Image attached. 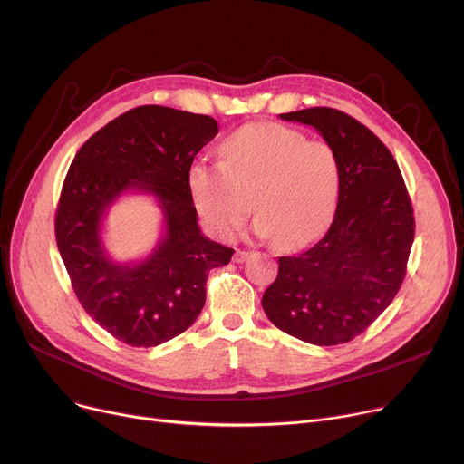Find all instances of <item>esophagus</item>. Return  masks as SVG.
Segmentation results:
<instances>
[{"label": "esophagus", "mask_w": 464, "mask_h": 464, "mask_svg": "<svg viewBox=\"0 0 464 464\" xmlns=\"http://www.w3.org/2000/svg\"><path fill=\"white\" fill-rule=\"evenodd\" d=\"M246 257H248V252H245V250H235L233 261H235V263H242Z\"/></svg>", "instance_id": "34e87169"}]
</instances>
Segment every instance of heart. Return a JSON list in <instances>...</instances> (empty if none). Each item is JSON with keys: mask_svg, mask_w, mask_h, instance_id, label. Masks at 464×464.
<instances>
[{"mask_svg": "<svg viewBox=\"0 0 464 464\" xmlns=\"http://www.w3.org/2000/svg\"><path fill=\"white\" fill-rule=\"evenodd\" d=\"M222 163H195L189 193L207 227L229 237L252 208L256 235L299 248L329 226L340 189L329 144L280 124H252L229 135Z\"/></svg>", "mask_w": 464, "mask_h": 464, "instance_id": "obj_1", "label": "heart"}]
</instances>
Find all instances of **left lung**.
<instances>
[{"instance_id": "1", "label": "left lung", "mask_w": 464, "mask_h": 464, "mask_svg": "<svg viewBox=\"0 0 464 464\" xmlns=\"http://www.w3.org/2000/svg\"><path fill=\"white\" fill-rule=\"evenodd\" d=\"M312 126L340 169L336 212L325 235L278 259L261 304L280 331L315 346L353 340L392 304L406 275L413 208L393 154L350 114L312 107L280 114Z\"/></svg>"}]
</instances>
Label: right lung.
<instances>
[{"label": "right lung", "instance_id": "1", "mask_svg": "<svg viewBox=\"0 0 464 464\" xmlns=\"http://www.w3.org/2000/svg\"><path fill=\"white\" fill-rule=\"evenodd\" d=\"M218 121L160 105L120 114L72 160L56 210V242L72 289L120 343L150 348L184 333L203 310L210 269L233 250L207 238L189 193L193 158L218 135ZM126 192L154 197L164 233L140 262L112 260L102 242L110 207Z\"/></svg>", "mask_w": 464, "mask_h": 464}]
</instances>
